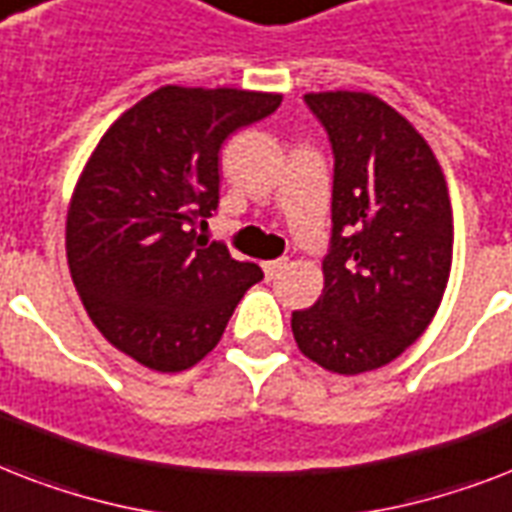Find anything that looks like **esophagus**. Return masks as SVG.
<instances>
[{
  "label": "esophagus",
  "instance_id": "obj_1",
  "mask_svg": "<svg viewBox=\"0 0 512 512\" xmlns=\"http://www.w3.org/2000/svg\"><path fill=\"white\" fill-rule=\"evenodd\" d=\"M285 267H288V259L264 261V264H261V269H264V275H267V277H275V275H280V272H283Z\"/></svg>",
  "mask_w": 512,
  "mask_h": 512
}]
</instances>
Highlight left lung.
Segmentation results:
<instances>
[{"label": "left lung", "mask_w": 512, "mask_h": 512, "mask_svg": "<svg viewBox=\"0 0 512 512\" xmlns=\"http://www.w3.org/2000/svg\"><path fill=\"white\" fill-rule=\"evenodd\" d=\"M334 146V237L323 293L291 315L304 358L331 374L387 366L433 323L451 275L446 176L411 122L358 90L307 93Z\"/></svg>", "instance_id": "8db88e82"}]
</instances>
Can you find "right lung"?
<instances>
[{
    "instance_id": "right-lung-1",
    "label": "right lung",
    "mask_w": 512,
    "mask_h": 512,
    "mask_svg": "<svg viewBox=\"0 0 512 512\" xmlns=\"http://www.w3.org/2000/svg\"><path fill=\"white\" fill-rule=\"evenodd\" d=\"M280 93L165 85L109 125L66 213L71 280L93 326L141 366L176 374L219 344L261 269L205 245L219 208V149Z\"/></svg>"
}]
</instances>
